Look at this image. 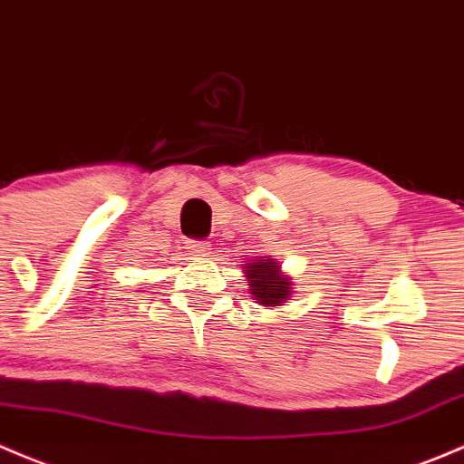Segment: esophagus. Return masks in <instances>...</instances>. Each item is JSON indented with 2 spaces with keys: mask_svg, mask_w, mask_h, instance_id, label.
<instances>
[{
  "mask_svg": "<svg viewBox=\"0 0 464 464\" xmlns=\"http://www.w3.org/2000/svg\"><path fill=\"white\" fill-rule=\"evenodd\" d=\"M209 250H212V246H209V241H203V238H189V241H188V252H189V255L205 256Z\"/></svg>",
  "mask_w": 464,
  "mask_h": 464,
  "instance_id": "obj_1",
  "label": "esophagus"
}]
</instances>
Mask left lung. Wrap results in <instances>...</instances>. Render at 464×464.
<instances>
[{
  "instance_id": "obj_1",
  "label": "left lung",
  "mask_w": 464,
  "mask_h": 464,
  "mask_svg": "<svg viewBox=\"0 0 464 464\" xmlns=\"http://www.w3.org/2000/svg\"><path fill=\"white\" fill-rule=\"evenodd\" d=\"M247 285L259 304L272 305L284 304L290 295V281L279 275V266L272 259H261L256 264H247Z\"/></svg>"
}]
</instances>
